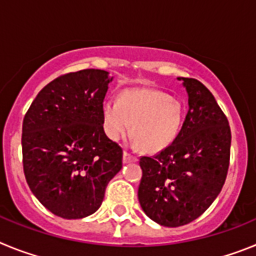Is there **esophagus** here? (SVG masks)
I'll return each instance as SVG.
<instances>
[{
    "label": "esophagus",
    "instance_id": "34e87169",
    "mask_svg": "<svg viewBox=\"0 0 256 256\" xmlns=\"http://www.w3.org/2000/svg\"><path fill=\"white\" fill-rule=\"evenodd\" d=\"M137 162V158L132 156L130 154H128L126 151H124L123 154V162L124 164H130V162Z\"/></svg>",
    "mask_w": 256,
    "mask_h": 256
}]
</instances>
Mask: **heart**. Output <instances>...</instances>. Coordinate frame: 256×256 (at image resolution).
<instances>
[{"instance_id":"obj_1","label":"heart","mask_w":256,"mask_h":256,"mask_svg":"<svg viewBox=\"0 0 256 256\" xmlns=\"http://www.w3.org/2000/svg\"><path fill=\"white\" fill-rule=\"evenodd\" d=\"M102 126L112 141L130 130L144 150L158 152L176 140L183 119L182 104L165 92L151 88L130 90L119 101L108 98L101 105Z\"/></svg>"}]
</instances>
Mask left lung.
<instances>
[{
	"label": "left lung",
	"mask_w": 256,
	"mask_h": 256,
	"mask_svg": "<svg viewBox=\"0 0 256 256\" xmlns=\"http://www.w3.org/2000/svg\"><path fill=\"white\" fill-rule=\"evenodd\" d=\"M178 80L188 96L182 128L162 152L140 159V205L164 227L198 218L222 191L230 165V128L214 96L198 79Z\"/></svg>",
	"instance_id": "left-lung-1"
}]
</instances>
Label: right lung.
<instances>
[{"instance_id":"1","label":"right lung","mask_w":256,"mask_h":256,"mask_svg":"<svg viewBox=\"0 0 256 256\" xmlns=\"http://www.w3.org/2000/svg\"><path fill=\"white\" fill-rule=\"evenodd\" d=\"M112 76L84 69L50 82L22 120V166L40 204L64 219L91 216L122 169L123 151L104 132L101 105Z\"/></svg>"}]
</instances>
